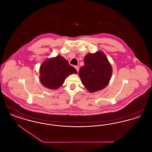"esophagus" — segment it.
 <instances>
[{"mask_svg":"<svg viewBox=\"0 0 152 152\" xmlns=\"http://www.w3.org/2000/svg\"><path fill=\"white\" fill-rule=\"evenodd\" d=\"M75 68H76V71H77V72H79V65H77V66H75Z\"/></svg>","mask_w":152,"mask_h":152,"instance_id":"esophagus-1","label":"esophagus"}]
</instances>
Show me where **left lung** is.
Wrapping results in <instances>:
<instances>
[{"label":"left lung","instance_id":"left-lung-1","mask_svg":"<svg viewBox=\"0 0 152 152\" xmlns=\"http://www.w3.org/2000/svg\"><path fill=\"white\" fill-rule=\"evenodd\" d=\"M112 72V66L106 56L99 51L85 56L84 65L81 66L79 75L83 84L90 92H94L108 84Z\"/></svg>","mask_w":152,"mask_h":152}]
</instances>
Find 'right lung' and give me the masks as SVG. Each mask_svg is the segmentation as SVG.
<instances>
[{"label":"right lung","instance_id":"obj_1","mask_svg":"<svg viewBox=\"0 0 152 152\" xmlns=\"http://www.w3.org/2000/svg\"><path fill=\"white\" fill-rule=\"evenodd\" d=\"M76 73V69L59 55L46 60L40 66V80L44 87L56 89L62 86L67 76Z\"/></svg>","mask_w":152,"mask_h":152}]
</instances>
